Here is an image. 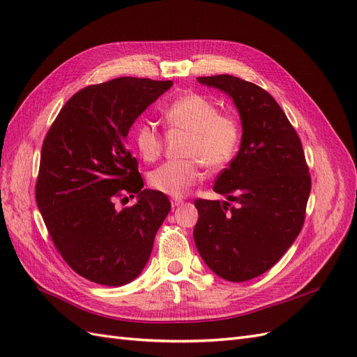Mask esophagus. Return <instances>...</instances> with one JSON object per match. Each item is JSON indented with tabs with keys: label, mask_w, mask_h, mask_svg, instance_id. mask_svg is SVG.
<instances>
[{
	"label": "esophagus",
	"mask_w": 357,
	"mask_h": 357,
	"mask_svg": "<svg viewBox=\"0 0 357 357\" xmlns=\"http://www.w3.org/2000/svg\"><path fill=\"white\" fill-rule=\"evenodd\" d=\"M181 204H183V199H181V198H172V199H171V205H172V208L178 207V205H181Z\"/></svg>",
	"instance_id": "1"
}]
</instances>
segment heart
Returning <instances> with one entry per match:
<instances>
[{"instance_id":"b5f03b06","label":"heart","mask_w":357,"mask_h":357,"mask_svg":"<svg viewBox=\"0 0 357 357\" xmlns=\"http://www.w3.org/2000/svg\"><path fill=\"white\" fill-rule=\"evenodd\" d=\"M165 125L189 134L183 156L150 172L149 183L168 197H183L201 178V167L219 171L228 167L240 152L243 125L234 113L220 112L219 105L198 92L183 93L162 110ZM134 143L139 156L155 162L164 150V137L158 126L143 121L134 128Z\"/></svg>"}]
</instances>
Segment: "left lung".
<instances>
[{"instance_id":"1","label":"left lung","mask_w":357,"mask_h":357,"mask_svg":"<svg viewBox=\"0 0 357 357\" xmlns=\"http://www.w3.org/2000/svg\"><path fill=\"white\" fill-rule=\"evenodd\" d=\"M228 93L241 116L240 152L214 192L229 201L195 199L193 238L204 262L228 282H247L274 266L305 220L311 176L295 128L261 86L229 74L198 77Z\"/></svg>"}]
</instances>
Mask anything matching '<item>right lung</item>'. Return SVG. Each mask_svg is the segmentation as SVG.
I'll return each instance as SVG.
<instances>
[{"label":"right lung","instance_id":"add662e5","mask_svg":"<svg viewBox=\"0 0 357 357\" xmlns=\"http://www.w3.org/2000/svg\"><path fill=\"white\" fill-rule=\"evenodd\" d=\"M171 86L138 77L86 86L43 142L38 210L63 261L89 282L123 286L137 278L171 210L165 193L143 190L138 162L125 144L135 119ZM126 192L139 202L117 211L115 199Z\"/></svg>","mask_w":357,"mask_h":357}]
</instances>
